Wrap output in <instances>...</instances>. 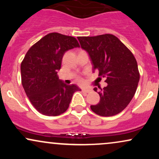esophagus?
Listing matches in <instances>:
<instances>
[{"mask_svg":"<svg viewBox=\"0 0 159 159\" xmlns=\"http://www.w3.org/2000/svg\"><path fill=\"white\" fill-rule=\"evenodd\" d=\"M81 91L83 93H90V90H89V89H82Z\"/></svg>","mask_w":159,"mask_h":159,"instance_id":"esophagus-1","label":"esophagus"}]
</instances>
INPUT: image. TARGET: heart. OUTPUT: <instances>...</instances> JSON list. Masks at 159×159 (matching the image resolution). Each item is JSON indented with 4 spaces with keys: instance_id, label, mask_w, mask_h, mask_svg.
Listing matches in <instances>:
<instances>
[{
    "instance_id": "heart-1",
    "label": "heart",
    "mask_w": 159,
    "mask_h": 159,
    "mask_svg": "<svg viewBox=\"0 0 159 159\" xmlns=\"http://www.w3.org/2000/svg\"><path fill=\"white\" fill-rule=\"evenodd\" d=\"M77 81H78V83H80V84H82L84 82L83 79H82L81 77H77Z\"/></svg>"
}]
</instances>
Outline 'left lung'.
I'll return each mask as SVG.
<instances>
[{"instance_id":"1","label":"left lung","mask_w":159,"mask_h":159,"mask_svg":"<svg viewBox=\"0 0 159 159\" xmlns=\"http://www.w3.org/2000/svg\"><path fill=\"white\" fill-rule=\"evenodd\" d=\"M81 48L88 52L93 71L105 78L107 87L101 89L100 101L91 105L95 114L111 116L123 111L135 94L140 73L132 52L112 34L78 36ZM94 90L97 91L95 87Z\"/></svg>"}]
</instances>
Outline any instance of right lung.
Here are the masks:
<instances>
[{"mask_svg":"<svg viewBox=\"0 0 159 159\" xmlns=\"http://www.w3.org/2000/svg\"><path fill=\"white\" fill-rule=\"evenodd\" d=\"M75 47L80 45L73 36L50 33L25 54L21 63V84L33 106L42 114H63L74 93L81 90L75 84H66L57 75L63 54Z\"/></svg>","mask_w":159,"mask_h":159,"instance_id":"1","label":"right lung"}]
</instances>
